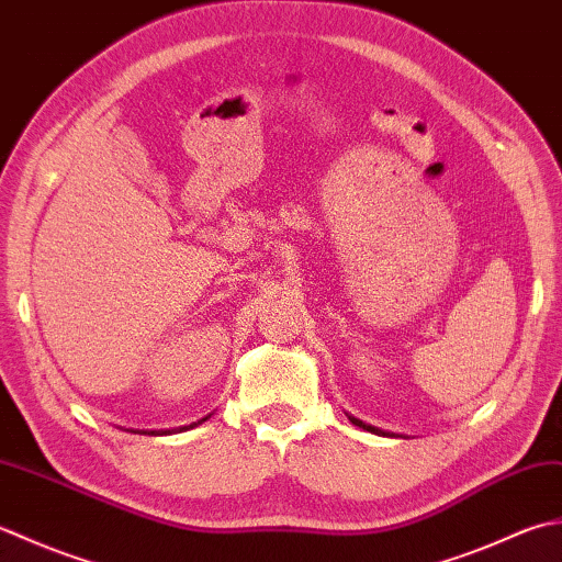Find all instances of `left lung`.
<instances>
[{
  "label": "left lung",
  "mask_w": 562,
  "mask_h": 562,
  "mask_svg": "<svg viewBox=\"0 0 562 562\" xmlns=\"http://www.w3.org/2000/svg\"><path fill=\"white\" fill-rule=\"evenodd\" d=\"M347 417H349L351 425H357V427H361V429H366V431H371V434H378V437H397V434H393V431H385V429H378V427H373V425H366V422H361V419H357V417H351V415H347Z\"/></svg>",
  "instance_id": "obj_1"
}]
</instances>
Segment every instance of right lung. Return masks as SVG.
<instances>
[{
  "instance_id": "add662e5",
  "label": "right lung",
  "mask_w": 562,
  "mask_h": 562,
  "mask_svg": "<svg viewBox=\"0 0 562 562\" xmlns=\"http://www.w3.org/2000/svg\"><path fill=\"white\" fill-rule=\"evenodd\" d=\"M205 419H211V415H205V417H201L199 422H191V425H187V427H177V429H131L133 434H150V437H162V434H179V431H187V429H193V427H199V425H203Z\"/></svg>"
}]
</instances>
